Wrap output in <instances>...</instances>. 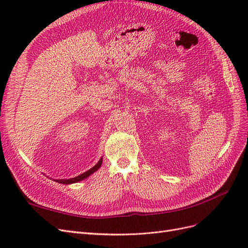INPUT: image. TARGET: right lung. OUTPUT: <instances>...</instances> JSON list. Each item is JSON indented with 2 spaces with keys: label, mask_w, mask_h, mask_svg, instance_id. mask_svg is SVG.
Segmentation results:
<instances>
[{
  "label": "right lung",
  "mask_w": 248,
  "mask_h": 248,
  "mask_svg": "<svg viewBox=\"0 0 248 248\" xmlns=\"http://www.w3.org/2000/svg\"><path fill=\"white\" fill-rule=\"evenodd\" d=\"M102 157L101 158L99 159V161L97 162L95 166L93 167V168H91L89 170H87V171H85L84 174H81V175H79V176H78V177H74V178H70V179H57V180H55L56 182H58V183H62V184H73V183H78V182H79V181H82V180H85V179H87L89 176H91L93 172H95L97 170H99V168L101 167V164H102Z\"/></svg>",
  "instance_id": "right-lung-1"
}]
</instances>
